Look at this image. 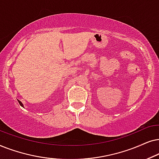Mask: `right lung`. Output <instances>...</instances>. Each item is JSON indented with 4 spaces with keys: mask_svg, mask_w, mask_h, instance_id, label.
<instances>
[{
    "mask_svg": "<svg viewBox=\"0 0 159 159\" xmlns=\"http://www.w3.org/2000/svg\"><path fill=\"white\" fill-rule=\"evenodd\" d=\"M17 100H18V99H17ZM18 102H19V103H20V105H21V106H22V107H24V106H23V104H22V102H20V100H18Z\"/></svg>",
    "mask_w": 159,
    "mask_h": 159,
    "instance_id": "right-lung-1",
    "label": "right lung"
}]
</instances>
